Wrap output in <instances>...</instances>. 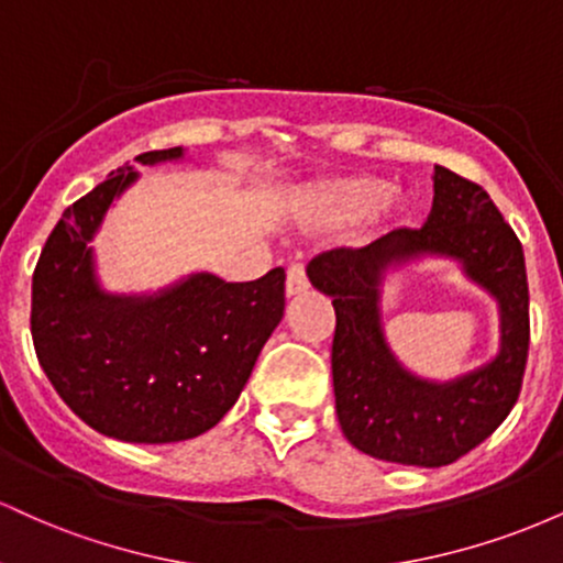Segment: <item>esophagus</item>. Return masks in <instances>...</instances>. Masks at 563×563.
I'll list each match as a JSON object with an SVG mask.
<instances>
[{
	"instance_id": "obj_1",
	"label": "esophagus",
	"mask_w": 563,
	"mask_h": 563,
	"mask_svg": "<svg viewBox=\"0 0 563 563\" xmlns=\"http://www.w3.org/2000/svg\"><path fill=\"white\" fill-rule=\"evenodd\" d=\"M307 288H309V280H307V273H303L301 264H290L288 273H286V294L299 296Z\"/></svg>"
}]
</instances>
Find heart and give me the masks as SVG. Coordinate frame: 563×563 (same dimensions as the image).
Returning <instances> with one entry per match:
<instances>
[{"label":"heart","mask_w":563,"mask_h":563,"mask_svg":"<svg viewBox=\"0 0 563 563\" xmlns=\"http://www.w3.org/2000/svg\"><path fill=\"white\" fill-rule=\"evenodd\" d=\"M309 206L314 214L333 219V222H352L371 211L397 222L407 209L405 198L391 192L386 179L371 177V174H352V177H339L320 185L309 198Z\"/></svg>","instance_id":"obj_1"}]
</instances>
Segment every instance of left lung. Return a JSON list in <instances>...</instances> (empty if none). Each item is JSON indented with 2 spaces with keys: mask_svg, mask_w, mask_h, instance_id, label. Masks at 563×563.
<instances>
[{
  "mask_svg": "<svg viewBox=\"0 0 563 563\" xmlns=\"http://www.w3.org/2000/svg\"><path fill=\"white\" fill-rule=\"evenodd\" d=\"M421 255L461 261L501 309L498 357L444 385L402 368L379 328L385 269ZM307 275L333 299L335 416L354 448L378 461L439 468L506 421L527 367L529 288L519 238L484 187L437 166L434 206L423 228L394 230L365 249L322 251L309 262Z\"/></svg>",
  "mask_w": 563,
  "mask_h": 563,
  "instance_id": "obj_1",
  "label": "left lung"
}]
</instances>
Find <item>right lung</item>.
<instances>
[{"instance_id": "obj_1", "label": "right lung", "mask_w": 563, "mask_h": 563, "mask_svg": "<svg viewBox=\"0 0 563 563\" xmlns=\"http://www.w3.org/2000/svg\"><path fill=\"white\" fill-rule=\"evenodd\" d=\"M183 147L142 153L153 166ZM137 179L132 166L63 211L31 286V335L42 371L84 423L134 444L192 439L241 397L262 346L286 309V273L224 283L196 273L153 296L100 288L89 241Z\"/></svg>"}]
</instances>
